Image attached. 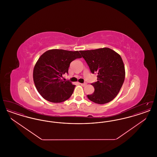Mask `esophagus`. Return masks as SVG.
<instances>
[{
	"mask_svg": "<svg viewBox=\"0 0 157 157\" xmlns=\"http://www.w3.org/2000/svg\"><path fill=\"white\" fill-rule=\"evenodd\" d=\"M80 84H81V85H82V86H85L86 85V83H80Z\"/></svg>",
	"mask_w": 157,
	"mask_h": 157,
	"instance_id": "obj_1",
	"label": "esophagus"
}]
</instances>
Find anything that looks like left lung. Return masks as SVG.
Masks as SVG:
<instances>
[{
  "label": "left lung",
  "mask_w": 157,
  "mask_h": 157,
  "mask_svg": "<svg viewBox=\"0 0 157 157\" xmlns=\"http://www.w3.org/2000/svg\"><path fill=\"white\" fill-rule=\"evenodd\" d=\"M80 53L90 72L98 74L97 81L91 83L95 91L88 95V98L98 104L109 102L117 97L125 80V67L121 56L108 48Z\"/></svg>",
  "instance_id": "obj_1"
}]
</instances>
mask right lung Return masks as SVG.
<instances>
[{
    "instance_id": "add662e5",
    "label": "right lung",
    "mask_w": 157,
    "mask_h": 157,
    "mask_svg": "<svg viewBox=\"0 0 157 157\" xmlns=\"http://www.w3.org/2000/svg\"><path fill=\"white\" fill-rule=\"evenodd\" d=\"M82 58L78 51L51 49L43 53L33 69V78L38 92L46 100L59 103L71 97L75 85L61 79L68 74L71 62Z\"/></svg>"
}]
</instances>
